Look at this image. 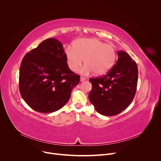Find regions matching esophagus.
<instances>
[{
	"label": "esophagus",
	"mask_w": 161,
	"mask_h": 161,
	"mask_svg": "<svg viewBox=\"0 0 161 161\" xmlns=\"http://www.w3.org/2000/svg\"><path fill=\"white\" fill-rule=\"evenodd\" d=\"M85 80V78H84V77H83V76H81V77H80V81H81V82L84 81Z\"/></svg>",
	"instance_id": "obj_1"
}]
</instances>
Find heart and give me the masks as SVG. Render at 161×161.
Masks as SVG:
<instances>
[{
  "instance_id": "obj_1",
  "label": "heart",
  "mask_w": 161,
  "mask_h": 161,
  "mask_svg": "<svg viewBox=\"0 0 161 161\" xmlns=\"http://www.w3.org/2000/svg\"><path fill=\"white\" fill-rule=\"evenodd\" d=\"M65 55L67 65L72 71H77L85 60V66L81 73L84 75L94 73L97 76L108 73L117 58L115 47L97 39H77L73 43V48L65 49Z\"/></svg>"
}]
</instances>
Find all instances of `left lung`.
<instances>
[{
  "label": "left lung",
  "instance_id": "obj_1",
  "mask_svg": "<svg viewBox=\"0 0 161 161\" xmlns=\"http://www.w3.org/2000/svg\"><path fill=\"white\" fill-rule=\"evenodd\" d=\"M119 58L104 76L89 80L92 85L88 98L99 113L113 116L126 109L132 101L138 78L135 61L123 51L118 52Z\"/></svg>",
  "mask_w": 161,
  "mask_h": 161
}]
</instances>
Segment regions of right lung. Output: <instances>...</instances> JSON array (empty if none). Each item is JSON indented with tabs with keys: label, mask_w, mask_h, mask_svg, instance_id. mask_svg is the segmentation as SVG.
<instances>
[{
	"label": "right lung",
	"mask_w": 161,
	"mask_h": 161,
	"mask_svg": "<svg viewBox=\"0 0 161 161\" xmlns=\"http://www.w3.org/2000/svg\"><path fill=\"white\" fill-rule=\"evenodd\" d=\"M62 44L55 38L41 42L23 58L19 89L25 103L40 113H52L69 100L80 76L69 68Z\"/></svg>",
	"instance_id": "right-lung-1"
}]
</instances>
